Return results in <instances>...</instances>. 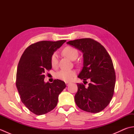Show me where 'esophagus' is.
<instances>
[{"label": "esophagus", "instance_id": "34e87169", "mask_svg": "<svg viewBox=\"0 0 134 134\" xmlns=\"http://www.w3.org/2000/svg\"><path fill=\"white\" fill-rule=\"evenodd\" d=\"M65 85H66L67 86H69V85H70V83L69 82H65Z\"/></svg>", "mask_w": 134, "mask_h": 134}]
</instances>
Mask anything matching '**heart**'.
<instances>
[{
	"mask_svg": "<svg viewBox=\"0 0 134 134\" xmlns=\"http://www.w3.org/2000/svg\"><path fill=\"white\" fill-rule=\"evenodd\" d=\"M63 53L71 60H74L78 56V51L75 48L67 47L63 49ZM51 64L53 68H56L58 65V55L57 53H53L51 57ZM76 72L74 70H61L55 74V77L63 81H71L74 77Z\"/></svg>",
	"mask_w": 134,
	"mask_h": 134,
	"instance_id": "heart-1",
	"label": "heart"
}]
</instances>
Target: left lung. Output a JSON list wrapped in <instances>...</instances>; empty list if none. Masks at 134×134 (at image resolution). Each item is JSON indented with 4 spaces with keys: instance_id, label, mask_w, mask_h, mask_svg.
Listing matches in <instances>:
<instances>
[{
    "instance_id": "obj_1",
    "label": "left lung",
    "mask_w": 134,
    "mask_h": 134,
    "mask_svg": "<svg viewBox=\"0 0 134 134\" xmlns=\"http://www.w3.org/2000/svg\"><path fill=\"white\" fill-rule=\"evenodd\" d=\"M67 44L83 53V67L78 77L90 80L86 88L77 83L76 104L86 112H101L110 103L114 93L116 75L110 55L100 43L92 38L75 40Z\"/></svg>"
}]
</instances>
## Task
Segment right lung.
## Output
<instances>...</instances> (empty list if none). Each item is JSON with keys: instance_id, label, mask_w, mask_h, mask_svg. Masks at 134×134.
<instances>
[{"instance_id": "right-lung-1", "label": "right lung", "mask_w": 134, "mask_h": 134, "mask_svg": "<svg viewBox=\"0 0 134 134\" xmlns=\"http://www.w3.org/2000/svg\"><path fill=\"white\" fill-rule=\"evenodd\" d=\"M66 40L41 41L25 50L17 68L16 86L21 101L32 113L42 115L53 109L58 96L66 87L64 82L55 79L44 82L45 72L52 69L51 57Z\"/></svg>"}]
</instances>
